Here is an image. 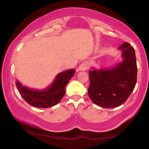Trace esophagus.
<instances>
[{"label":"esophagus","instance_id":"1","mask_svg":"<svg viewBox=\"0 0 149 149\" xmlns=\"http://www.w3.org/2000/svg\"><path fill=\"white\" fill-rule=\"evenodd\" d=\"M89 66H90V65H89L88 61H84V62H83L79 66L80 71H85V70L88 69Z\"/></svg>","mask_w":149,"mask_h":149}]
</instances>
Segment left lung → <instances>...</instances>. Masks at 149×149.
<instances>
[{"label": "left lung", "mask_w": 149, "mask_h": 149, "mask_svg": "<svg viewBox=\"0 0 149 149\" xmlns=\"http://www.w3.org/2000/svg\"><path fill=\"white\" fill-rule=\"evenodd\" d=\"M118 49L122 50V62L113 68L89 71L88 95L94 103L102 108L122 105L136 83L137 66L134 47L125 42Z\"/></svg>", "instance_id": "1"}]
</instances>
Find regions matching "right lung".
Here are the masks:
<instances>
[{
  "label": "right lung",
  "mask_w": 149,
  "mask_h": 149,
  "mask_svg": "<svg viewBox=\"0 0 149 149\" xmlns=\"http://www.w3.org/2000/svg\"><path fill=\"white\" fill-rule=\"evenodd\" d=\"M74 69L67 70L57 75L53 83L43 90L29 89L19 81H16L17 88L22 98L30 105L38 108H49L59 103L65 94V88L73 76Z\"/></svg>",
  "instance_id": "add662e5"
}]
</instances>
